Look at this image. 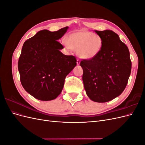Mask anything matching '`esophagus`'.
<instances>
[{
	"mask_svg": "<svg viewBox=\"0 0 145 145\" xmlns=\"http://www.w3.org/2000/svg\"><path fill=\"white\" fill-rule=\"evenodd\" d=\"M80 63V60L78 59H77V65H79Z\"/></svg>",
	"mask_w": 145,
	"mask_h": 145,
	"instance_id": "1",
	"label": "esophagus"
}]
</instances>
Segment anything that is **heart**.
<instances>
[{
  "mask_svg": "<svg viewBox=\"0 0 145 145\" xmlns=\"http://www.w3.org/2000/svg\"><path fill=\"white\" fill-rule=\"evenodd\" d=\"M103 40L99 34L86 31L73 33L67 37L63 45L68 50H75L79 57L91 59L97 56L102 48Z\"/></svg>",
  "mask_w": 145,
  "mask_h": 145,
  "instance_id": "obj_1",
  "label": "heart"
}]
</instances>
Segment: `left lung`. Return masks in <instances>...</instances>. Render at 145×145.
Segmentation results:
<instances>
[{"mask_svg":"<svg viewBox=\"0 0 145 145\" xmlns=\"http://www.w3.org/2000/svg\"><path fill=\"white\" fill-rule=\"evenodd\" d=\"M94 31L102 37L97 56L82 59V79L89 98L95 102H109L120 95L128 83L132 63L128 48L111 30Z\"/></svg>","mask_w":145,"mask_h":145,"instance_id":"left-lung-1","label":"left lung"}]
</instances>
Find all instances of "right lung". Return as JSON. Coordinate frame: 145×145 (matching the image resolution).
Wrapping results in <instances>:
<instances>
[{
    "mask_svg": "<svg viewBox=\"0 0 145 145\" xmlns=\"http://www.w3.org/2000/svg\"><path fill=\"white\" fill-rule=\"evenodd\" d=\"M68 28L40 31L24 43L18 61L20 82L25 90L38 100L57 97L66 77L77 65L76 57L60 51L63 46L57 40Z\"/></svg>",
    "mask_w": 145,
    "mask_h": 145,
    "instance_id": "obj_1",
    "label": "right lung"
}]
</instances>
